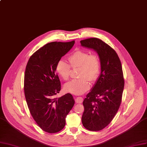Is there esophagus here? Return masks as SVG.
Returning a JSON list of instances; mask_svg holds the SVG:
<instances>
[{
	"label": "esophagus",
	"mask_w": 147,
	"mask_h": 147,
	"mask_svg": "<svg viewBox=\"0 0 147 147\" xmlns=\"http://www.w3.org/2000/svg\"><path fill=\"white\" fill-rule=\"evenodd\" d=\"M76 102L78 104H81L83 102L82 97H77L76 99Z\"/></svg>",
	"instance_id": "esophagus-1"
}]
</instances>
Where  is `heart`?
I'll list each match as a JSON object with an SVG mask.
<instances>
[{
	"mask_svg": "<svg viewBox=\"0 0 147 147\" xmlns=\"http://www.w3.org/2000/svg\"><path fill=\"white\" fill-rule=\"evenodd\" d=\"M68 63L60 60L56 64L57 73L64 80L70 77L72 68H79L78 76L65 85V90L74 94H81L86 92L90 87L89 82L96 80L101 71V63L99 56L96 54H90L85 51H76L68 57Z\"/></svg>",
	"mask_w": 147,
	"mask_h": 147,
	"instance_id": "heart-1",
	"label": "heart"
}]
</instances>
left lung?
Segmentation results:
<instances>
[{"label": "left lung", "mask_w": 147, "mask_h": 147, "mask_svg": "<svg viewBox=\"0 0 147 147\" xmlns=\"http://www.w3.org/2000/svg\"><path fill=\"white\" fill-rule=\"evenodd\" d=\"M82 46L96 51L101 60V74L84 99L83 126L98 131L110 123L119 109L125 80L120 60L115 50L96 38L80 41Z\"/></svg>", "instance_id": "left-lung-1"}]
</instances>
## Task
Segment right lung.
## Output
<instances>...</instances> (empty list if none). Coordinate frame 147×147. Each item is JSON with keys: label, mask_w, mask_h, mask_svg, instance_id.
<instances>
[{"label": "right lung", "mask_w": 147, "mask_h": 147, "mask_svg": "<svg viewBox=\"0 0 147 147\" xmlns=\"http://www.w3.org/2000/svg\"><path fill=\"white\" fill-rule=\"evenodd\" d=\"M74 44V40L49 42L33 54L26 65L24 90L28 108L36 124L48 133L63 129L74 105L70 93L55 98L61 90L56 64Z\"/></svg>", "instance_id": "add662e5"}]
</instances>
